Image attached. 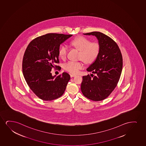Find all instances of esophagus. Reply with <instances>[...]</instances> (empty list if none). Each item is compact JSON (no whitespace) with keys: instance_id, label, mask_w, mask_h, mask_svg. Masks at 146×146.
Segmentation results:
<instances>
[{"instance_id":"obj_1","label":"esophagus","mask_w":146,"mask_h":146,"mask_svg":"<svg viewBox=\"0 0 146 146\" xmlns=\"http://www.w3.org/2000/svg\"><path fill=\"white\" fill-rule=\"evenodd\" d=\"M76 75H75V74H70V77L72 78V77H75Z\"/></svg>"}]
</instances>
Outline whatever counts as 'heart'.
I'll return each mask as SVG.
<instances>
[{
    "label": "heart",
    "instance_id": "1",
    "mask_svg": "<svg viewBox=\"0 0 146 146\" xmlns=\"http://www.w3.org/2000/svg\"><path fill=\"white\" fill-rule=\"evenodd\" d=\"M73 46L80 51V59L88 64L94 62L98 57L100 52V46L98 42H93L87 38L80 36L71 42ZM68 46L64 44L58 50L59 56L61 59H65L68 52ZM65 70L67 71L76 74L80 69L83 68L84 64L82 62L69 61L64 65Z\"/></svg>",
    "mask_w": 146,
    "mask_h": 146
}]
</instances>
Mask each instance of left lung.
Returning a JSON list of instances; mask_svg holds the SVG:
<instances>
[{
  "mask_svg": "<svg viewBox=\"0 0 146 146\" xmlns=\"http://www.w3.org/2000/svg\"><path fill=\"white\" fill-rule=\"evenodd\" d=\"M97 37L100 52L97 59L87 69L95 74L83 76L81 90L85 97L94 101L106 99L117 85L121 76L123 59L117 44L99 32L84 34Z\"/></svg>",
  "mask_w": 146,
  "mask_h": 146,
  "instance_id": "obj_1",
  "label": "left lung"
}]
</instances>
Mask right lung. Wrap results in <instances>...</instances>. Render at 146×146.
I'll list each match as a JSON object with an SVG mask.
<instances>
[{
    "mask_svg": "<svg viewBox=\"0 0 146 146\" xmlns=\"http://www.w3.org/2000/svg\"><path fill=\"white\" fill-rule=\"evenodd\" d=\"M72 35L49 33L38 36L29 44L22 61L23 75L31 90L42 100L49 101L64 93L69 74L66 72L52 76L51 69L61 67L58 50L61 44Z\"/></svg>",
    "mask_w": 146,
    "mask_h": 146,
    "instance_id": "obj_1",
    "label": "right lung"
}]
</instances>
